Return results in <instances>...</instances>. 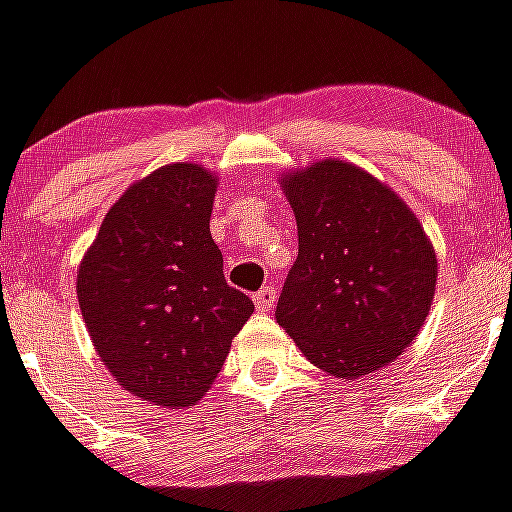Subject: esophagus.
Returning <instances> with one entry per match:
<instances>
[{
	"mask_svg": "<svg viewBox=\"0 0 512 512\" xmlns=\"http://www.w3.org/2000/svg\"><path fill=\"white\" fill-rule=\"evenodd\" d=\"M274 302H277V289L274 287H264L253 295V305H256L259 312H269L274 307Z\"/></svg>",
	"mask_w": 512,
	"mask_h": 512,
	"instance_id": "1",
	"label": "esophagus"
}]
</instances>
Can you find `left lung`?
<instances>
[{
  "instance_id": "1",
  "label": "left lung",
  "mask_w": 512,
  "mask_h": 512,
  "mask_svg": "<svg viewBox=\"0 0 512 512\" xmlns=\"http://www.w3.org/2000/svg\"><path fill=\"white\" fill-rule=\"evenodd\" d=\"M300 251L277 323L323 372L359 379L415 341L433 305L438 259L405 202L377 176L323 158L279 176Z\"/></svg>"
}]
</instances>
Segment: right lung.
Returning <instances> with one entry per match:
<instances>
[{"instance_id":"add662e5","label":"right lung","mask_w":512,"mask_h":512,"mask_svg":"<svg viewBox=\"0 0 512 512\" xmlns=\"http://www.w3.org/2000/svg\"><path fill=\"white\" fill-rule=\"evenodd\" d=\"M217 176L166 164L122 192L76 269L81 318L99 359L130 395L189 408L225 364L253 312L225 282L212 241Z\"/></svg>"}]
</instances>
